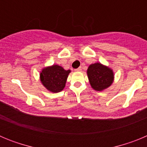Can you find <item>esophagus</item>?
Instances as JSON below:
<instances>
[{
    "label": "esophagus",
    "instance_id": "34e87169",
    "mask_svg": "<svg viewBox=\"0 0 147 147\" xmlns=\"http://www.w3.org/2000/svg\"><path fill=\"white\" fill-rule=\"evenodd\" d=\"M75 71H78V72H79V71H82V67H78V68H76V69L75 70Z\"/></svg>",
    "mask_w": 147,
    "mask_h": 147
}]
</instances>
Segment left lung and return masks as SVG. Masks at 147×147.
<instances>
[{
  "mask_svg": "<svg viewBox=\"0 0 147 147\" xmlns=\"http://www.w3.org/2000/svg\"><path fill=\"white\" fill-rule=\"evenodd\" d=\"M87 74L90 84L97 91H102L109 88L113 82L114 74L113 70L99 62L90 65Z\"/></svg>",
  "mask_w": 147,
  "mask_h": 147,
  "instance_id": "left-lung-1",
  "label": "left lung"
}]
</instances>
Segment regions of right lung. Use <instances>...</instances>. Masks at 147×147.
<instances>
[{"label":"right lung","mask_w":147,"mask_h":147,"mask_svg":"<svg viewBox=\"0 0 147 147\" xmlns=\"http://www.w3.org/2000/svg\"><path fill=\"white\" fill-rule=\"evenodd\" d=\"M71 70H65L58 65L44 67L40 73V81L48 90L59 93L64 89Z\"/></svg>","instance_id":"obj_1"}]
</instances>
